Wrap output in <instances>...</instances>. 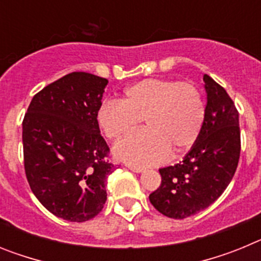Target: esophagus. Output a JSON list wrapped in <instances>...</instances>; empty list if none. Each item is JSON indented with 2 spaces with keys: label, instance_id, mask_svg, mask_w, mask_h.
Listing matches in <instances>:
<instances>
[{
  "label": "esophagus",
  "instance_id": "obj_1",
  "mask_svg": "<svg viewBox=\"0 0 261 261\" xmlns=\"http://www.w3.org/2000/svg\"><path fill=\"white\" fill-rule=\"evenodd\" d=\"M125 167H128L129 170H130V171H133V172H142V171H144V168L138 167V166H133V165H130V163H125Z\"/></svg>",
  "mask_w": 261,
  "mask_h": 261
}]
</instances>
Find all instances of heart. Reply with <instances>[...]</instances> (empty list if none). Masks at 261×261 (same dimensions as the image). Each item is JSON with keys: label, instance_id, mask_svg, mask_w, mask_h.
Returning a JSON list of instances; mask_svg holds the SVG:
<instances>
[{"label": "heart", "instance_id": "1", "mask_svg": "<svg viewBox=\"0 0 261 261\" xmlns=\"http://www.w3.org/2000/svg\"><path fill=\"white\" fill-rule=\"evenodd\" d=\"M206 105L191 81L146 78L124 90L121 100L108 99L96 111V121L110 140L133 132L144 119L147 129L115 145V155L133 166H150L195 145L202 130Z\"/></svg>", "mask_w": 261, "mask_h": 261}]
</instances>
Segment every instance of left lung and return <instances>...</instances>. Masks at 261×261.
<instances>
[{
	"mask_svg": "<svg viewBox=\"0 0 261 261\" xmlns=\"http://www.w3.org/2000/svg\"><path fill=\"white\" fill-rule=\"evenodd\" d=\"M206 115L200 137L180 163L159 168L158 190L149 200L163 216L183 220L213 204L227 188L241 155L239 112L232 99L208 74Z\"/></svg>",
	"mask_w": 261,
	"mask_h": 261,
	"instance_id": "left-lung-1",
	"label": "left lung"
}]
</instances>
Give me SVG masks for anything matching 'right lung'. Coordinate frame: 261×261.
I'll return each instance as SVG.
<instances>
[{"mask_svg": "<svg viewBox=\"0 0 261 261\" xmlns=\"http://www.w3.org/2000/svg\"><path fill=\"white\" fill-rule=\"evenodd\" d=\"M108 81L73 71L40 90L23 119V159L30 188L45 209L70 222L100 213L115 170L96 111Z\"/></svg>", "mask_w": 261, "mask_h": 261, "instance_id": "1", "label": "right lung"}]
</instances>
